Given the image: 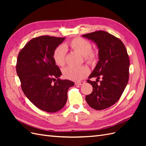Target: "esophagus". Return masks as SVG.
I'll use <instances>...</instances> for the list:
<instances>
[{"label": "esophagus", "mask_w": 146, "mask_h": 146, "mask_svg": "<svg viewBox=\"0 0 146 146\" xmlns=\"http://www.w3.org/2000/svg\"><path fill=\"white\" fill-rule=\"evenodd\" d=\"M76 85H83V84L85 83V81H80V82H76Z\"/></svg>", "instance_id": "obj_1"}]
</instances>
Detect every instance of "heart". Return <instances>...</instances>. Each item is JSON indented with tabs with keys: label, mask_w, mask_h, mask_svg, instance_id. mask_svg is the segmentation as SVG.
Instances as JSON below:
<instances>
[{
	"label": "heart",
	"mask_w": 146,
	"mask_h": 146,
	"mask_svg": "<svg viewBox=\"0 0 146 146\" xmlns=\"http://www.w3.org/2000/svg\"><path fill=\"white\" fill-rule=\"evenodd\" d=\"M68 46L83 56L84 59L88 64H94L98 58V52L92 49V44L90 41L81 37L74 38L68 42ZM65 46H57L53 52L52 58L54 63L59 67H63L65 64L66 55ZM89 74V70L85 66L74 68L68 66L63 69V76L72 80H80Z\"/></svg>",
	"instance_id": "obj_1"
}]
</instances>
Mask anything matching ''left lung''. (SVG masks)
<instances>
[{"label": "left lung", "instance_id": "8db88e82", "mask_svg": "<svg viewBox=\"0 0 146 146\" xmlns=\"http://www.w3.org/2000/svg\"><path fill=\"white\" fill-rule=\"evenodd\" d=\"M83 36L96 42L99 49V60L89 78L102 76L100 85L87 80L93 90L85 99L91 108L102 110L116 104L125 90L129 78V55L121 39L105 31H96Z\"/></svg>", "mask_w": 146, "mask_h": 146}]
</instances>
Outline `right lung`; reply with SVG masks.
Listing matches in <instances>:
<instances>
[{
	"label": "right lung",
	"mask_w": 146,
	"mask_h": 146,
	"mask_svg": "<svg viewBox=\"0 0 146 146\" xmlns=\"http://www.w3.org/2000/svg\"><path fill=\"white\" fill-rule=\"evenodd\" d=\"M64 39L48 35L34 38L17 56L16 72L23 91L34 105L48 113L63 108L68 89L74 85L70 80H60L61 72L52 58L55 48Z\"/></svg>",
	"instance_id": "right-lung-1"
}]
</instances>
